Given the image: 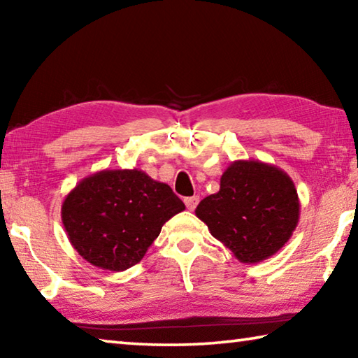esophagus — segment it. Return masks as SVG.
<instances>
[{"label": "esophagus", "mask_w": 358, "mask_h": 358, "mask_svg": "<svg viewBox=\"0 0 358 358\" xmlns=\"http://www.w3.org/2000/svg\"><path fill=\"white\" fill-rule=\"evenodd\" d=\"M185 203H186V208L189 210V211H192L194 208L197 207V203H199V196H192V197H186L185 199Z\"/></svg>", "instance_id": "esophagus-1"}]
</instances>
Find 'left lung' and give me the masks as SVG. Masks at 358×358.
Here are the masks:
<instances>
[{
	"label": "left lung",
	"instance_id": "obj_1",
	"mask_svg": "<svg viewBox=\"0 0 358 358\" xmlns=\"http://www.w3.org/2000/svg\"><path fill=\"white\" fill-rule=\"evenodd\" d=\"M196 216L240 262L257 264L292 237L300 217L295 185L280 167L260 161H234L220 191L205 197Z\"/></svg>",
	"mask_w": 358,
	"mask_h": 358
}]
</instances>
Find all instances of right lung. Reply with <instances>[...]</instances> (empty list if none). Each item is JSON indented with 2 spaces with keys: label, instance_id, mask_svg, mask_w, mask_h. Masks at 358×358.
Wrapping results in <instances>:
<instances>
[{
  "label": "right lung",
  "instance_id": "obj_1",
  "mask_svg": "<svg viewBox=\"0 0 358 358\" xmlns=\"http://www.w3.org/2000/svg\"><path fill=\"white\" fill-rule=\"evenodd\" d=\"M185 203L147 173L99 171L64 197L62 221L74 250L94 266L124 271L143 259L164 224Z\"/></svg>",
  "mask_w": 358,
  "mask_h": 358
}]
</instances>
